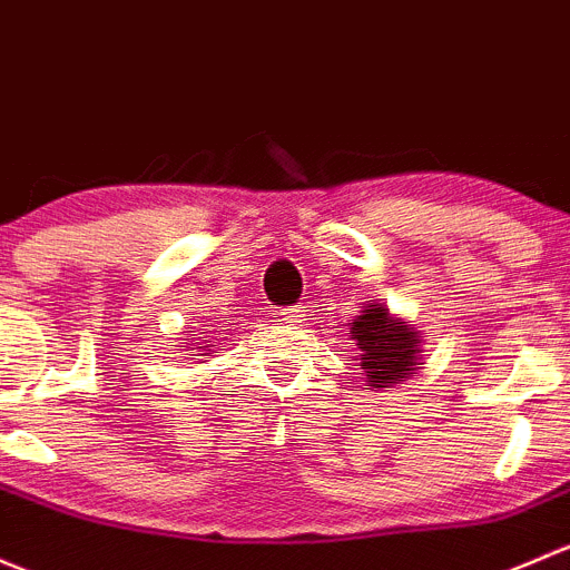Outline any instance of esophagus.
<instances>
[{
    "label": "esophagus",
    "instance_id": "34e87169",
    "mask_svg": "<svg viewBox=\"0 0 570 570\" xmlns=\"http://www.w3.org/2000/svg\"><path fill=\"white\" fill-rule=\"evenodd\" d=\"M279 315H283V321L287 326H302L304 324V309L302 307H287Z\"/></svg>",
    "mask_w": 570,
    "mask_h": 570
}]
</instances>
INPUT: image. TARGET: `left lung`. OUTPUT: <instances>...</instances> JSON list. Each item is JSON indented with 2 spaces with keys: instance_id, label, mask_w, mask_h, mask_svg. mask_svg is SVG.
<instances>
[{
  "instance_id": "obj_1",
  "label": "left lung",
  "mask_w": 570,
  "mask_h": 570,
  "mask_svg": "<svg viewBox=\"0 0 570 570\" xmlns=\"http://www.w3.org/2000/svg\"><path fill=\"white\" fill-rule=\"evenodd\" d=\"M348 337L356 345V365L365 373V386L384 390L412 379L422 365V337L412 321L390 313L384 302H365L348 324Z\"/></svg>"
}]
</instances>
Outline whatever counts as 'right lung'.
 I'll return each instance as SVG.
<instances>
[{
  "label": "right lung",
  "instance_id": "add662e5",
  "mask_svg": "<svg viewBox=\"0 0 570 570\" xmlns=\"http://www.w3.org/2000/svg\"><path fill=\"white\" fill-rule=\"evenodd\" d=\"M199 334H203V336H208L209 340L203 341L202 337H189V343H186V345H184V351H191V354H189V356H210V354H219V351H216V348H214V340H216V337H214V334H208V332H203V328H199ZM195 338H199L200 343L195 344L194 343ZM195 350H203L204 354L195 355L194 354Z\"/></svg>",
  "mask_w": 570,
  "mask_h": 570
}]
</instances>
